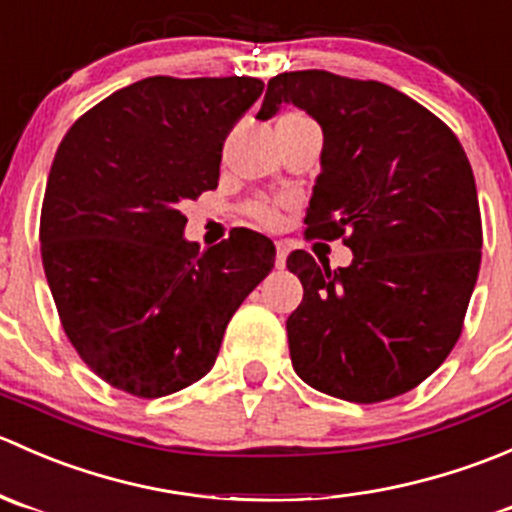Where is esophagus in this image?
I'll list each match as a JSON object with an SVG mask.
<instances>
[{"mask_svg": "<svg viewBox=\"0 0 512 512\" xmlns=\"http://www.w3.org/2000/svg\"><path fill=\"white\" fill-rule=\"evenodd\" d=\"M275 247H277V257H275V267L277 270H282V267H285V262H287V242H275Z\"/></svg>", "mask_w": 512, "mask_h": 512, "instance_id": "esophagus-1", "label": "esophagus"}]
</instances>
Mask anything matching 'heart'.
Returning <instances> with one entry per match:
<instances>
[{"instance_id":"heart-1","label":"heart","mask_w":512,"mask_h":512,"mask_svg":"<svg viewBox=\"0 0 512 512\" xmlns=\"http://www.w3.org/2000/svg\"><path fill=\"white\" fill-rule=\"evenodd\" d=\"M289 116H294V113H289ZM247 213H250V218H255L257 223L262 225L280 223V208H277L275 203H270V200H255V203L247 205Z\"/></svg>"}]
</instances>
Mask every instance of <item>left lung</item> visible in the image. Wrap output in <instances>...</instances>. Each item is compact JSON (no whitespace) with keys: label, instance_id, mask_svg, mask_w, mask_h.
Segmentation results:
<instances>
[{"label":"left lung","instance_id":"8db88e82","mask_svg":"<svg viewBox=\"0 0 512 512\" xmlns=\"http://www.w3.org/2000/svg\"><path fill=\"white\" fill-rule=\"evenodd\" d=\"M282 103L324 133L307 235L354 252L337 270L304 250L287 257L304 287L287 319L292 366L337 399H394L461 337L483 247L471 163L441 118L379 81L289 71L270 79L257 118Z\"/></svg>","mask_w":512,"mask_h":512}]
</instances>
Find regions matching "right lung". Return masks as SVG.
I'll return each mask as SVG.
<instances>
[{
    "mask_svg": "<svg viewBox=\"0 0 512 512\" xmlns=\"http://www.w3.org/2000/svg\"><path fill=\"white\" fill-rule=\"evenodd\" d=\"M265 89L252 76H151L79 118L51 163L41 262L81 359L116 389L175 394L213 369L232 314L275 267L237 227L200 252L180 205L218 188L223 143Z\"/></svg>",
    "mask_w": 512,
    "mask_h": 512,
    "instance_id": "add662e5",
    "label": "right lung"
}]
</instances>
